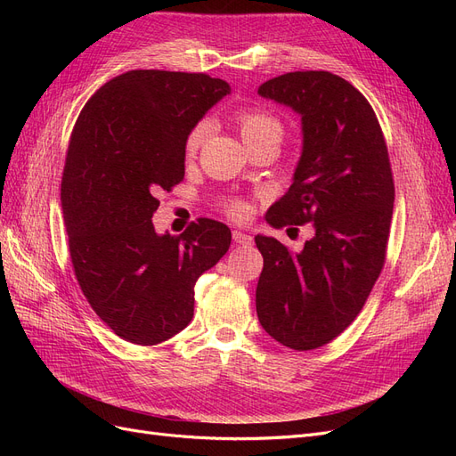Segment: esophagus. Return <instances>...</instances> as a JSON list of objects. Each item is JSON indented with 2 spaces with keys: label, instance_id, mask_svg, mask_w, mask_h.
<instances>
[{
  "label": "esophagus",
  "instance_id": "34e87169",
  "mask_svg": "<svg viewBox=\"0 0 456 456\" xmlns=\"http://www.w3.org/2000/svg\"><path fill=\"white\" fill-rule=\"evenodd\" d=\"M232 238L238 245H251L253 243V236H249V233H245V232H240V230H233Z\"/></svg>",
  "mask_w": 456,
  "mask_h": 456
}]
</instances>
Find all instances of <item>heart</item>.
Here are the masks:
<instances>
[{
	"mask_svg": "<svg viewBox=\"0 0 456 456\" xmlns=\"http://www.w3.org/2000/svg\"><path fill=\"white\" fill-rule=\"evenodd\" d=\"M236 123L241 133V139L249 146L260 139H281V123L273 116L260 112V110H241L236 114ZM207 134V123H198V126L190 131L186 139V154L194 156L198 148L201 146ZM228 213L233 218H245L249 215V205L241 200L228 203Z\"/></svg>",
	"mask_w": 456,
	"mask_h": 456,
	"instance_id": "b5f03b06",
	"label": "heart"
}]
</instances>
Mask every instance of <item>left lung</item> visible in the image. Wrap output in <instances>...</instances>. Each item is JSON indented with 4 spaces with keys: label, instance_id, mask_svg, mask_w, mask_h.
<instances>
[{
    "label": "left lung",
    "instance_id": "left-lung-1",
    "mask_svg": "<svg viewBox=\"0 0 456 456\" xmlns=\"http://www.w3.org/2000/svg\"><path fill=\"white\" fill-rule=\"evenodd\" d=\"M258 94L300 116L302 151L273 228L312 223L314 238L291 253L255 236L265 258L256 315L266 333L298 352L320 348L362 312L384 266L394 181L379 119L365 96L330 72H289Z\"/></svg>",
    "mask_w": 456,
    "mask_h": 456
}]
</instances>
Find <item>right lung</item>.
I'll list each match as a JSON object with an SVG mask.
<instances>
[{"mask_svg":"<svg viewBox=\"0 0 456 456\" xmlns=\"http://www.w3.org/2000/svg\"><path fill=\"white\" fill-rule=\"evenodd\" d=\"M207 74L131 70L96 91L76 121L61 201L77 283L123 340L154 346L194 317V287L228 251L226 224L200 218L158 233V191L184 178L186 139L230 94Z\"/></svg>","mask_w":456,"mask_h":456,"instance_id":"right-lung-1","label":"right lung"}]
</instances>
